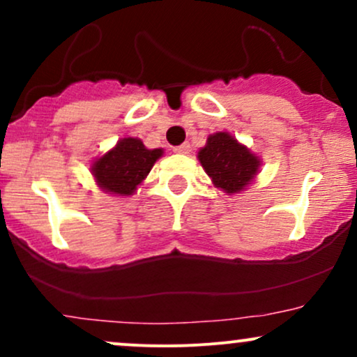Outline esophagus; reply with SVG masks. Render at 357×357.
I'll return each mask as SVG.
<instances>
[{"instance_id": "1", "label": "esophagus", "mask_w": 357, "mask_h": 357, "mask_svg": "<svg viewBox=\"0 0 357 357\" xmlns=\"http://www.w3.org/2000/svg\"><path fill=\"white\" fill-rule=\"evenodd\" d=\"M190 149H191L190 142H184V144L174 147V153L176 154H188V153H190Z\"/></svg>"}]
</instances>
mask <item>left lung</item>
Masks as SVG:
<instances>
[{
    "instance_id": "left-lung-1",
    "label": "left lung",
    "mask_w": 357,
    "mask_h": 357,
    "mask_svg": "<svg viewBox=\"0 0 357 357\" xmlns=\"http://www.w3.org/2000/svg\"><path fill=\"white\" fill-rule=\"evenodd\" d=\"M198 159L213 184L228 195L243 191L260 169V159L228 132L211 134Z\"/></svg>"
}]
</instances>
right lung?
Masks as SVG:
<instances>
[{"label":"right lung","mask_w":357,"mask_h":357,"mask_svg":"<svg viewBox=\"0 0 357 357\" xmlns=\"http://www.w3.org/2000/svg\"><path fill=\"white\" fill-rule=\"evenodd\" d=\"M162 149H147L137 137H124L114 149L96 159L92 174L105 192L129 196L146 179Z\"/></svg>","instance_id":"add662e5"}]
</instances>
